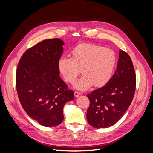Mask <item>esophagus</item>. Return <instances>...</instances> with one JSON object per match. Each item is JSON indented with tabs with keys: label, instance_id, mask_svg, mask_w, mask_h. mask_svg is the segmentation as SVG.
<instances>
[{
	"label": "esophagus",
	"instance_id": "esophagus-1",
	"mask_svg": "<svg viewBox=\"0 0 153 153\" xmlns=\"http://www.w3.org/2000/svg\"><path fill=\"white\" fill-rule=\"evenodd\" d=\"M80 94H82V93H81V92H80L75 91V92H74V95H75V97H78V96L80 95Z\"/></svg>",
	"mask_w": 153,
	"mask_h": 153
}]
</instances>
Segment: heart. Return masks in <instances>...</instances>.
<instances>
[{"mask_svg": "<svg viewBox=\"0 0 153 153\" xmlns=\"http://www.w3.org/2000/svg\"><path fill=\"white\" fill-rule=\"evenodd\" d=\"M116 64L113 50L98 45L84 43L72 51V57H62L58 61V69L64 79L71 83L79 75V68L84 74L74 82L75 89L85 91L93 85L102 87L107 84Z\"/></svg>", "mask_w": 153, "mask_h": 153, "instance_id": "heart-1", "label": "heart"}]
</instances>
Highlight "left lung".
<instances>
[{"instance_id": "left-lung-1", "label": "left lung", "mask_w": 153, "mask_h": 153, "mask_svg": "<svg viewBox=\"0 0 153 153\" xmlns=\"http://www.w3.org/2000/svg\"><path fill=\"white\" fill-rule=\"evenodd\" d=\"M116 71L105 86L87 96L90 101L87 120L96 128H106L119 121L133 100L136 75L129 55L120 50Z\"/></svg>"}]
</instances>
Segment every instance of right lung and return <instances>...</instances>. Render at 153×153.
Masks as SVG:
<instances>
[{
  "label": "right lung",
  "mask_w": 153,
  "mask_h": 153,
  "mask_svg": "<svg viewBox=\"0 0 153 153\" xmlns=\"http://www.w3.org/2000/svg\"><path fill=\"white\" fill-rule=\"evenodd\" d=\"M64 45L59 38L41 41L25 51L16 69V91L23 108L46 127L61 124L64 105L74 99L73 91L59 76L57 64Z\"/></svg>",
  "instance_id": "1"
}]
</instances>
